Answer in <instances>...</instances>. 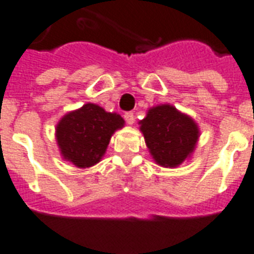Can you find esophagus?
<instances>
[{
	"instance_id": "esophagus-1",
	"label": "esophagus",
	"mask_w": 254,
	"mask_h": 254,
	"mask_svg": "<svg viewBox=\"0 0 254 254\" xmlns=\"http://www.w3.org/2000/svg\"><path fill=\"white\" fill-rule=\"evenodd\" d=\"M124 119H125L127 125H133V124H134V115H133L131 112H127V113L124 115Z\"/></svg>"
}]
</instances>
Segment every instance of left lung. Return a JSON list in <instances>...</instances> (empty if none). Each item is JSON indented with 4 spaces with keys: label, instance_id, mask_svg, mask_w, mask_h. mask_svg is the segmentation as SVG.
Segmentation results:
<instances>
[{
    "label": "left lung",
    "instance_id": "obj_1",
    "mask_svg": "<svg viewBox=\"0 0 254 254\" xmlns=\"http://www.w3.org/2000/svg\"><path fill=\"white\" fill-rule=\"evenodd\" d=\"M138 124L154 162L169 169L191 158L200 135L192 117L170 104L150 108Z\"/></svg>",
    "mask_w": 254,
    "mask_h": 254
}]
</instances>
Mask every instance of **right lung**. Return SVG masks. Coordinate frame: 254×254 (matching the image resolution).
<instances>
[{
    "instance_id": "add662e5",
    "label": "right lung",
    "mask_w": 254,
    "mask_h": 254,
    "mask_svg": "<svg viewBox=\"0 0 254 254\" xmlns=\"http://www.w3.org/2000/svg\"><path fill=\"white\" fill-rule=\"evenodd\" d=\"M124 125L125 121L120 115L87 103L59 120L55 138L64 161L87 169L103 159L113 133Z\"/></svg>"
}]
</instances>
